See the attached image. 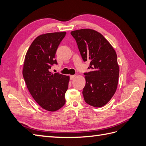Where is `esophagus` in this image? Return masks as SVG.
<instances>
[{"instance_id": "34e87169", "label": "esophagus", "mask_w": 146, "mask_h": 146, "mask_svg": "<svg viewBox=\"0 0 146 146\" xmlns=\"http://www.w3.org/2000/svg\"><path fill=\"white\" fill-rule=\"evenodd\" d=\"M76 77V75L70 76V80H73V79H74V78H75Z\"/></svg>"}]
</instances>
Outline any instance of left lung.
Here are the masks:
<instances>
[{
	"mask_svg": "<svg viewBox=\"0 0 146 146\" xmlns=\"http://www.w3.org/2000/svg\"><path fill=\"white\" fill-rule=\"evenodd\" d=\"M84 61H90L91 70L84 73L85 102L94 107H102L111 100L118 83L119 68L116 51L108 40L92 29L71 31Z\"/></svg>",
	"mask_w": 146,
	"mask_h": 146,
	"instance_id": "8db88e82",
	"label": "left lung"
}]
</instances>
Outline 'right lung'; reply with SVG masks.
Returning <instances> with one entry per match:
<instances>
[{"label": "right lung", "instance_id": "add662e5", "mask_svg": "<svg viewBox=\"0 0 146 146\" xmlns=\"http://www.w3.org/2000/svg\"><path fill=\"white\" fill-rule=\"evenodd\" d=\"M66 32L42 34L32 42L25 58L23 76L28 90L41 108L56 111L64 105L70 77L49 71Z\"/></svg>", "mask_w": 146, "mask_h": 146}]
</instances>
